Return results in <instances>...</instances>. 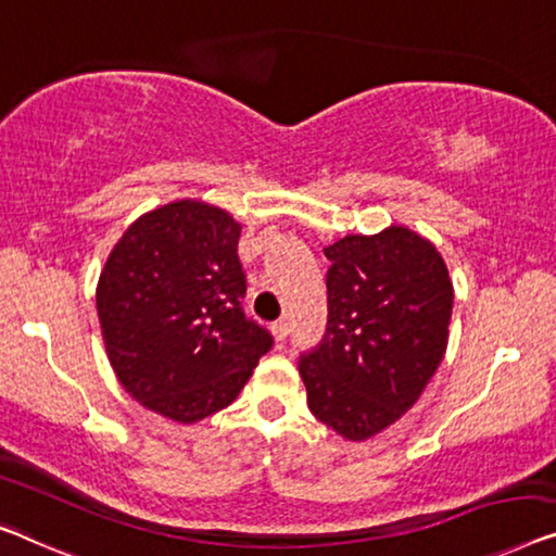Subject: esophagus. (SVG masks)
<instances>
[{
    "instance_id": "1",
    "label": "esophagus",
    "mask_w": 556,
    "mask_h": 556,
    "mask_svg": "<svg viewBox=\"0 0 556 556\" xmlns=\"http://www.w3.org/2000/svg\"><path fill=\"white\" fill-rule=\"evenodd\" d=\"M270 331H273V336H276V341H286L288 333H291V324H288L286 318H280L270 326Z\"/></svg>"
}]
</instances>
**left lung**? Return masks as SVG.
Masks as SVG:
<instances>
[{"instance_id": "8db88e82", "label": "left lung", "mask_w": 556, "mask_h": 556, "mask_svg": "<svg viewBox=\"0 0 556 556\" xmlns=\"http://www.w3.org/2000/svg\"><path fill=\"white\" fill-rule=\"evenodd\" d=\"M328 326L298 371L318 421L349 441L399 421L446 353L454 286L429 240L404 225L324 248Z\"/></svg>"}]
</instances>
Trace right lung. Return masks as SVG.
Here are the masks:
<instances>
[{"instance_id":"1","label":"right lung","mask_w":556,"mask_h":556,"mask_svg":"<svg viewBox=\"0 0 556 556\" xmlns=\"http://www.w3.org/2000/svg\"><path fill=\"white\" fill-rule=\"evenodd\" d=\"M240 223L200 200L144 213L98 283L104 349L142 406L195 424L230 406L273 336L245 318Z\"/></svg>"}]
</instances>
